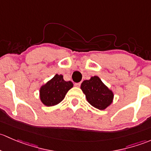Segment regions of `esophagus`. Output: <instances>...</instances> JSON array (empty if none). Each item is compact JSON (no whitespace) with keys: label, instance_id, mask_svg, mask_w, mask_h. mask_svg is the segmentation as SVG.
Here are the masks:
<instances>
[{"label":"esophagus","instance_id":"esophagus-1","mask_svg":"<svg viewBox=\"0 0 151 151\" xmlns=\"http://www.w3.org/2000/svg\"><path fill=\"white\" fill-rule=\"evenodd\" d=\"M75 86H77V87L80 86H81V82H80V83H75Z\"/></svg>","mask_w":151,"mask_h":151}]
</instances>
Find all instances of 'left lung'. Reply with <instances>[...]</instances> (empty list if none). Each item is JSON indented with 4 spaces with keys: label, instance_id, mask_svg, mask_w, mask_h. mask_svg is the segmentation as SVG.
Segmentation results:
<instances>
[{
    "label": "left lung",
    "instance_id": "obj_1",
    "mask_svg": "<svg viewBox=\"0 0 151 151\" xmlns=\"http://www.w3.org/2000/svg\"><path fill=\"white\" fill-rule=\"evenodd\" d=\"M81 88L86 95L88 103L99 110H105L113 102V93L101 81L98 76L83 81Z\"/></svg>",
    "mask_w": 151,
    "mask_h": 151
}]
</instances>
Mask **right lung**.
Masks as SVG:
<instances>
[{"label":"right lung","instance_id":"add662e5","mask_svg":"<svg viewBox=\"0 0 151 151\" xmlns=\"http://www.w3.org/2000/svg\"><path fill=\"white\" fill-rule=\"evenodd\" d=\"M73 86L71 81H65L63 76L56 74L40 88V99L43 105L50 107L63 100L67 92Z\"/></svg>","mask_w":151,"mask_h":151}]
</instances>
